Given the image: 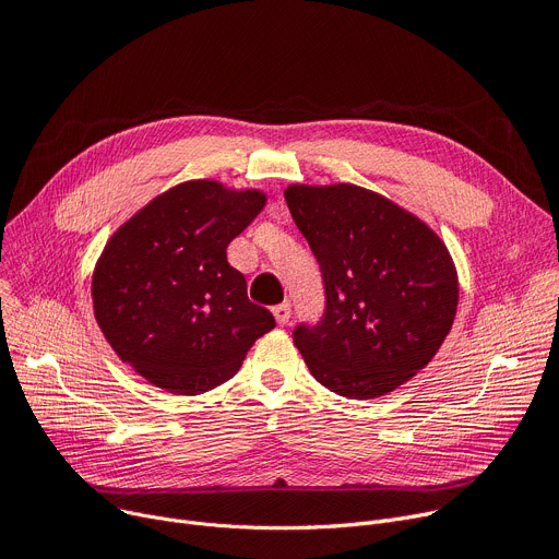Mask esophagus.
I'll return each mask as SVG.
<instances>
[{
	"instance_id": "esophagus-1",
	"label": "esophagus",
	"mask_w": 559,
	"mask_h": 559,
	"mask_svg": "<svg viewBox=\"0 0 559 559\" xmlns=\"http://www.w3.org/2000/svg\"><path fill=\"white\" fill-rule=\"evenodd\" d=\"M272 311H274V318H276V323H278V325H287V323H289V318H292V307H289L287 302L274 305V307H272Z\"/></svg>"
}]
</instances>
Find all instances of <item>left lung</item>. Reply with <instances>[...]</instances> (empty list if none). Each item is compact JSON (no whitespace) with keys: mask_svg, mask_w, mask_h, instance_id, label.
I'll return each mask as SVG.
<instances>
[{"mask_svg":"<svg viewBox=\"0 0 559 559\" xmlns=\"http://www.w3.org/2000/svg\"><path fill=\"white\" fill-rule=\"evenodd\" d=\"M285 201L325 289L323 316L292 332L311 376L356 401L401 386L453 325L457 276L444 243L358 186H292Z\"/></svg>","mask_w":559,"mask_h":559,"instance_id":"left-lung-1","label":"left lung"}]
</instances>
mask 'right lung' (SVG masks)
<instances>
[{"label":"right lung","mask_w":559,"mask_h":559,"mask_svg":"<svg viewBox=\"0 0 559 559\" xmlns=\"http://www.w3.org/2000/svg\"><path fill=\"white\" fill-rule=\"evenodd\" d=\"M257 190L188 181L156 197L106 246L95 276V318L117 356L152 384L197 395L229 380L270 309L248 298L227 246L263 210Z\"/></svg>","instance_id":"add662e5"}]
</instances>
